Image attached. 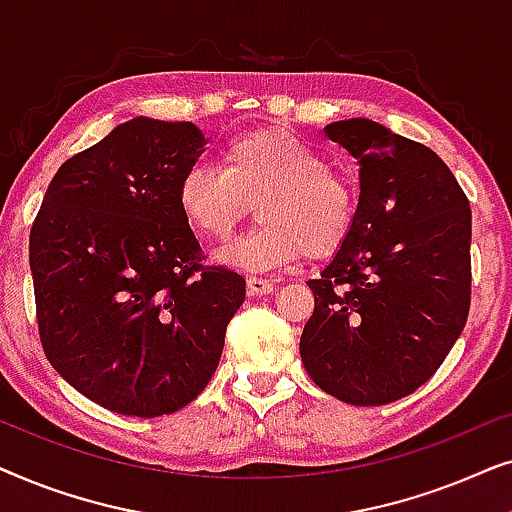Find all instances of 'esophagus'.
<instances>
[{
    "mask_svg": "<svg viewBox=\"0 0 512 512\" xmlns=\"http://www.w3.org/2000/svg\"><path fill=\"white\" fill-rule=\"evenodd\" d=\"M247 286H249L251 296H265V293L272 291L270 279H263V277H256V275L247 277Z\"/></svg>",
    "mask_w": 512,
    "mask_h": 512,
    "instance_id": "obj_1",
    "label": "esophagus"
}]
</instances>
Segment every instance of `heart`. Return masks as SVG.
Instances as JSON below:
<instances>
[{
	"instance_id": "heart-1",
	"label": "heart",
	"mask_w": 512,
	"mask_h": 512,
	"mask_svg": "<svg viewBox=\"0 0 512 512\" xmlns=\"http://www.w3.org/2000/svg\"><path fill=\"white\" fill-rule=\"evenodd\" d=\"M221 167L195 165L179 184L188 223L228 240L256 202L261 223L219 251L244 270H275L300 258H328L347 242L359 214V191L317 149L279 128L228 139Z\"/></svg>"
}]
</instances>
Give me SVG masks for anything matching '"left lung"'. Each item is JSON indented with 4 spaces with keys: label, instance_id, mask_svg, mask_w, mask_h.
I'll list each match as a JSON object with an SVG mask.
<instances>
[{
    "label": "left lung",
    "instance_id": "obj_1",
    "mask_svg": "<svg viewBox=\"0 0 512 512\" xmlns=\"http://www.w3.org/2000/svg\"><path fill=\"white\" fill-rule=\"evenodd\" d=\"M359 160V214L310 279L300 359L340 401L384 405L440 368L471 307V205L438 153L368 118L324 128Z\"/></svg>",
    "mask_w": 512,
    "mask_h": 512
}]
</instances>
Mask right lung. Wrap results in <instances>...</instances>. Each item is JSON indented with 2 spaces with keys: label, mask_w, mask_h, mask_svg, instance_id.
Masks as SVG:
<instances>
[{
  "label": "right lung",
  "mask_w": 512,
  "mask_h": 512,
  "mask_svg": "<svg viewBox=\"0 0 512 512\" xmlns=\"http://www.w3.org/2000/svg\"><path fill=\"white\" fill-rule=\"evenodd\" d=\"M198 125L132 118L55 172L30 230L39 338L51 366L118 415L184 408L219 366L247 282L205 265L179 184Z\"/></svg>",
  "instance_id": "add662e5"
}]
</instances>
